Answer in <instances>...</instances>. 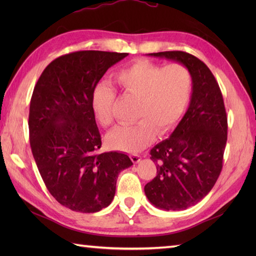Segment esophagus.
I'll list each match as a JSON object with an SVG mask.
<instances>
[{"label": "esophagus", "instance_id": "34e87169", "mask_svg": "<svg viewBox=\"0 0 256 256\" xmlns=\"http://www.w3.org/2000/svg\"><path fill=\"white\" fill-rule=\"evenodd\" d=\"M130 158H131V160L133 162H135V164H138V162H140V155H138V154H132L131 156H130Z\"/></svg>", "mask_w": 256, "mask_h": 256}]
</instances>
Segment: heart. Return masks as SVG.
<instances>
[{"label": "heart", "instance_id": "heart-1", "mask_svg": "<svg viewBox=\"0 0 256 256\" xmlns=\"http://www.w3.org/2000/svg\"><path fill=\"white\" fill-rule=\"evenodd\" d=\"M120 89L138 99L131 126H118L108 134L111 148L138 153L150 145L158 132L164 135L176 126L186 112L192 92V76L187 67L174 64L162 67L138 59L116 76ZM116 91L106 82L98 84L91 94V110L102 126L113 122Z\"/></svg>", "mask_w": 256, "mask_h": 256}]
</instances>
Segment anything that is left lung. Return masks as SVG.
Segmentation results:
<instances>
[{"instance_id": "left-lung-1", "label": "left lung", "mask_w": 256, "mask_h": 256, "mask_svg": "<svg viewBox=\"0 0 256 256\" xmlns=\"http://www.w3.org/2000/svg\"><path fill=\"white\" fill-rule=\"evenodd\" d=\"M148 56L182 64L192 76L188 110L170 136L152 148L157 175L144 188L156 208L184 210L210 192L221 172L228 135L224 98L214 76L197 57L184 52Z\"/></svg>"}]
</instances>
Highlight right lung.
Here are the masks:
<instances>
[{
    "mask_svg": "<svg viewBox=\"0 0 256 256\" xmlns=\"http://www.w3.org/2000/svg\"><path fill=\"white\" fill-rule=\"evenodd\" d=\"M128 55L84 50L58 57L32 91V156L48 192L72 211L94 214L106 208L116 194L118 174L133 165L121 152L98 153L101 135L90 104L103 74Z\"/></svg>",
    "mask_w": 256,
    "mask_h": 256,
    "instance_id": "obj_1",
    "label": "right lung"
}]
</instances>
